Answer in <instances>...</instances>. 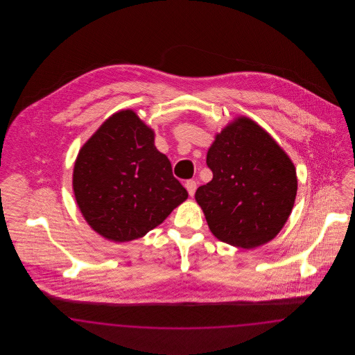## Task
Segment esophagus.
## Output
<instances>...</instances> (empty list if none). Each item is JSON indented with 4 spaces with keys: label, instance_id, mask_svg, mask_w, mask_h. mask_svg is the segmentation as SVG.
Returning <instances> with one entry per match:
<instances>
[{
    "label": "esophagus",
    "instance_id": "1",
    "mask_svg": "<svg viewBox=\"0 0 355 355\" xmlns=\"http://www.w3.org/2000/svg\"><path fill=\"white\" fill-rule=\"evenodd\" d=\"M186 189H187V193H189V196L190 197H193L194 196V193H196V190H197V182L194 181V180H189V181H186Z\"/></svg>",
    "mask_w": 355,
    "mask_h": 355
}]
</instances>
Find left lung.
Listing matches in <instances>:
<instances>
[{
	"mask_svg": "<svg viewBox=\"0 0 355 355\" xmlns=\"http://www.w3.org/2000/svg\"><path fill=\"white\" fill-rule=\"evenodd\" d=\"M206 164L213 180L197 189L196 201L214 236L253 249L281 232L298 182L294 164L268 132L238 117L216 135Z\"/></svg>",
	"mask_w": 355,
	"mask_h": 355,
	"instance_id": "obj_1",
	"label": "left lung"
}]
</instances>
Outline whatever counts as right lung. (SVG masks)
I'll return each instance as SVG.
<instances>
[{
  "label": "right lung",
  "instance_id": "obj_1",
  "mask_svg": "<svg viewBox=\"0 0 355 355\" xmlns=\"http://www.w3.org/2000/svg\"><path fill=\"white\" fill-rule=\"evenodd\" d=\"M77 205L100 236L128 242L145 236L187 198L154 132L133 110L106 119L77 155L73 170Z\"/></svg>",
  "mask_w": 355,
  "mask_h": 355
}]
</instances>
